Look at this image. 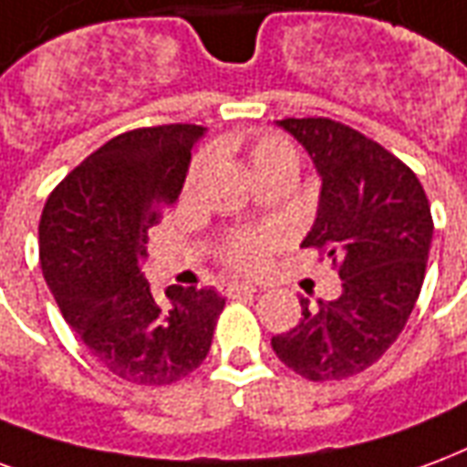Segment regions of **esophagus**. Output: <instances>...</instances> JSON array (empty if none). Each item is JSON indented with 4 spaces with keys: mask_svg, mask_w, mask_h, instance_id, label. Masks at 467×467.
Returning a JSON list of instances; mask_svg holds the SVG:
<instances>
[{
    "mask_svg": "<svg viewBox=\"0 0 467 467\" xmlns=\"http://www.w3.org/2000/svg\"><path fill=\"white\" fill-rule=\"evenodd\" d=\"M258 285L256 284H244V281H231V284L221 285V294L226 296H236V294H256Z\"/></svg>",
    "mask_w": 467,
    "mask_h": 467,
    "instance_id": "1",
    "label": "esophagus"
}]
</instances>
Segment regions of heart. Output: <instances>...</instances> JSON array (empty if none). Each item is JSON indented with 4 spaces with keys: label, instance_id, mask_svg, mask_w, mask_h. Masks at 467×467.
I'll use <instances>...</instances> for the list:
<instances>
[{
    "label": "heart",
    "instance_id": "b5f03b06",
    "mask_svg": "<svg viewBox=\"0 0 467 467\" xmlns=\"http://www.w3.org/2000/svg\"><path fill=\"white\" fill-rule=\"evenodd\" d=\"M248 161L254 166L258 179H264L268 173L278 171V169H285V166H296V151L294 146L288 144L281 136H264L258 139L256 144L251 146L248 151ZM209 163V156L201 154L192 166V173H189V189H193V183L199 182V176L206 169ZM268 246V236H256V234H244V236L231 238L229 246L223 248V258L229 261L231 266L238 268H254L261 264L264 258V251Z\"/></svg>",
    "mask_w": 467,
    "mask_h": 467
}]
</instances>
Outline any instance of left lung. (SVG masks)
<instances>
[{"label":"left lung","mask_w":467,"mask_h":467,"mask_svg":"<svg viewBox=\"0 0 467 467\" xmlns=\"http://www.w3.org/2000/svg\"><path fill=\"white\" fill-rule=\"evenodd\" d=\"M321 176L318 209L301 246L338 264L343 291L311 306L271 338L285 366L308 380H341L373 366L413 311L433 241L431 203L406 163L331 119L275 121Z\"/></svg>","instance_id":"obj_1"}]
</instances>
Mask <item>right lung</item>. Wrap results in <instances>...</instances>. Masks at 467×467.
I'll use <instances>...</instances> for the list:
<instances>
[{
	"instance_id": "right-lung-1",
	"label": "right lung",
	"mask_w": 467,
	"mask_h": 467,
	"mask_svg": "<svg viewBox=\"0 0 467 467\" xmlns=\"http://www.w3.org/2000/svg\"><path fill=\"white\" fill-rule=\"evenodd\" d=\"M203 126L134 129L87 156L47 199L39 261L64 321L91 356L139 386H166L206 358L226 298L144 275L149 229L179 199Z\"/></svg>"
}]
</instances>
